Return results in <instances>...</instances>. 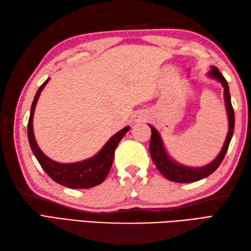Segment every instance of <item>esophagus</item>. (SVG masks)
<instances>
[{
	"mask_svg": "<svg viewBox=\"0 0 251 251\" xmlns=\"http://www.w3.org/2000/svg\"><path fill=\"white\" fill-rule=\"evenodd\" d=\"M148 114L143 113V112H138V113L135 115V121L136 122H145L148 120Z\"/></svg>",
	"mask_w": 251,
	"mask_h": 251,
	"instance_id": "esophagus-1",
	"label": "esophagus"
}]
</instances>
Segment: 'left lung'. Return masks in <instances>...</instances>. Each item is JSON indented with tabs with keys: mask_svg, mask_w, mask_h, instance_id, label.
Instances as JSON below:
<instances>
[{
	"mask_svg": "<svg viewBox=\"0 0 251 251\" xmlns=\"http://www.w3.org/2000/svg\"><path fill=\"white\" fill-rule=\"evenodd\" d=\"M209 75L214 78H217L218 81L221 82V84L225 87V101H226V108L227 112V117H228V132L226 136V139L221 152L219 153L215 161H212L210 164L206 165L204 167L201 168H192V167H186L183 165H180L178 163L174 162L172 158L169 157L166 150H165V147L163 145L162 138L159 136L158 131L154 128L153 126L149 125L151 127V140H150V154L153 159L154 164H155L156 168L159 170L165 178H167L170 181H174V182H179V183H189V182H195V181H199L204 179L208 176L211 175L215 170L220 166L221 162L225 158L226 151L230 146L231 139L233 137L234 132V125H235V115H234V110L231 103V96H230V90H228V85L225 76L222 75V73L219 71V69L216 67H211V71H209Z\"/></svg>",
	"mask_w": 251,
	"mask_h": 251,
	"instance_id": "8db88e82",
	"label": "left lung"
}]
</instances>
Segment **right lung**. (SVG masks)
Instances as JSON below:
<instances>
[{"instance_id":"add662e5","label":"right lung","mask_w":251,"mask_h":251,"mask_svg":"<svg viewBox=\"0 0 251 251\" xmlns=\"http://www.w3.org/2000/svg\"><path fill=\"white\" fill-rule=\"evenodd\" d=\"M50 78L41 85V87L37 90L34 97L33 102H32L30 117L28 122V139L31 147V150L35 155L37 162L40 163L41 167L45 170V173L55 181L61 185H65L70 189H88L93 188L100 184L108 176L112 163L114 158V151L122 140V138L125 136L127 131L129 130L130 127L126 126L125 128L121 129L119 132L111 138V139L105 143V146L101 149L92 158L86 159V161L72 163V164H61L57 163L52 159L47 157L40 150L39 146L35 141L33 134V113L37 102V99L40 97V94L43 90L46 83L49 82Z\"/></svg>"}]
</instances>
